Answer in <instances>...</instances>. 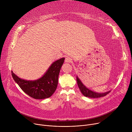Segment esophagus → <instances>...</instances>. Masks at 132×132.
I'll return each mask as SVG.
<instances>
[{
	"label": "esophagus",
	"mask_w": 132,
	"mask_h": 132,
	"mask_svg": "<svg viewBox=\"0 0 132 132\" xmlns=\"http://www.w3.org/2000/svg\"><path fill=\"white\" fill-rule=\"evenodd\" d=\"M71 61H72V59L69 57H66L65 58V62H66V63H70L71 62Z\"/></svg>",
	"instance_id": "obj_1"
}]
</instances>
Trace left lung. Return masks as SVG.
<instances>
[{"instance_id": "8db88e82", "label": "left lung", "mask_w": 132, "mask_h": 132, "mask_svg": "<svg viewBox=\"0 0 132 132\" xmlns=\"http://www.w3.org/2000/svg\"><path fill=\"white\" fill-rule=\"evenodd\" d=\"M77 85L78 86V87L81 92L82 95L86 97L89 98H100L104 97L106 96V95L110 92V91L106 92L105 93H97L96 92H94L93 91H91L88 89L84 84L82 83L81 80L78 78V77L77 76Z\"/></svg>"}]
</instances>
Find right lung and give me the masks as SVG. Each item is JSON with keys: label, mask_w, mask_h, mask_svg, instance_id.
<instances>
[{"label": "right lung", "mask_w": 132, "mask_h": 132, "mask_svg": "<svg viewBox=\"0 0 132 132\" xmlns=\"http://www.w3.org/2000/svg\"><path fill=\"white\" fill-rule=\"evenodd\" d=\"M65 58L53 62L43 76L36 80H26L18 77L13 71L12 76L20 88L28 95L35 99L50 97L57 87L59 75Z\"/></svg>", "instance_id": "1"}]
</instances>
